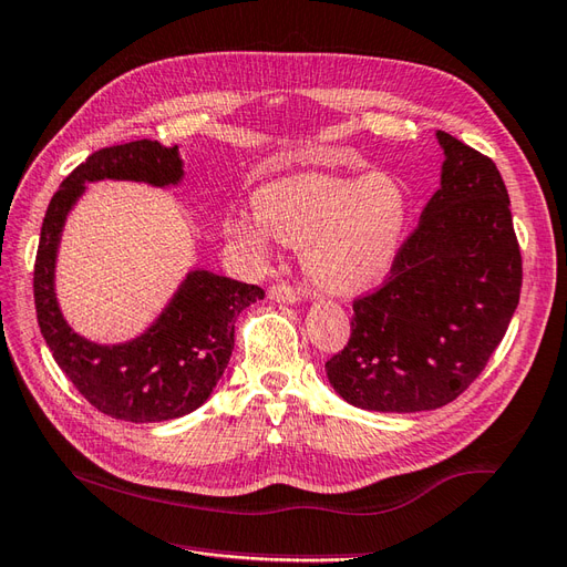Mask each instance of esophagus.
I'll return each instance as SVG.
<instances>
[{"label":"esophagus","instance_id":"obj_1","mask_svg":"<svg viewBox=\"0 0 567 567\" xmlns=\"http://www.w3.org/2000/svg\"><path fill=\"white\" fill-rule=\"evenodd\" d=\"M268 297H270L272 301H278V305H297V301L301 299L297 289L285 285V282L272 285V287L268 289Z\"/></svg>","mask_w":567,"mask_h":567}]
</instances>
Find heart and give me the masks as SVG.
Segmentation results:
<instances>
[{
    "mask_svg": "<svg viewBox=\"0 0 567 567\" xmlns=\"http://www.w3.org/2000/svg\"><path fill=\"white\" fill-rule=\"evenodd\" d=\"M256 217L231 215L227 234L256 256H268L270 236L301 251V268L328 295H358L396 262L411 195L384 171L362 176L292 174L260 186Z\"/></svg>",
    "mask_w": 567,
    "mask_h": 567,
    "instance_id": "b5f03b06",
    "label": "heart"
}]
</instances>
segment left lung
<instances>
[{"instance_id": "8db88e82", "label": "left lung", "mask_w": 567, "mask_h": 567, "mask_svg": "<svg viewBox=\"0 0 567 567\" xmlns=\"http://www.w3.org/2000/svg\"><path fill=\"white\" fill-rule=\"evenodd\" d=\"M440 188L389 282L354 301L352 336L326 362L343 401L420 413L471 386L519 305L522 256L507 188L488 156L437 130Z\"/></svg>"}]
</instances>
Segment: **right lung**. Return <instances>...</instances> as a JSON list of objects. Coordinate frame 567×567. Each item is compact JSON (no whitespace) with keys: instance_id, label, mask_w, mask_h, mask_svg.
I'll use <instances>...</instances> for the list:
<instances>
[{"instance_id":"right-lung-1","label":"right lung","mask_w":567,"mask_h":567,"mask_svg":"<svg viewBox=\"0 0 567 567\" xmlns=\"http://www.w3.org/2000/svg\"><path fill=\"white\" fill-rule=\"evenodd\" d=\"M183 176L178 147L156 140L99 150L52 195L38 244L33 295L52 358L91 405L127 423H164L197 411L227 370L239 313L266 297L258 285L193 268L159 316L123 343H96L64 319L55 289L58 251L64 224L89 183L133 181L171 188Z\"/></svg>"}]
</instances>
